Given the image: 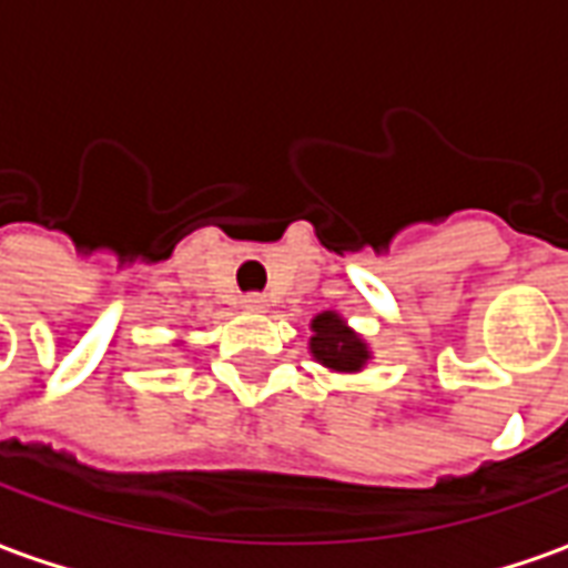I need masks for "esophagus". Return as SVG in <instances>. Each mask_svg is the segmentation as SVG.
Returning <instances> with one entry per match:
<instances>
[{
  "mask_svg": "<svg viewBox=\"0 0 568 568\" xmlns=\"http://www.w3.org/2000/svg\"><path fill=\"white\" fill-rule=\"evenodd\" d=\"M243 307L252 310V313H258V310L267 307V297L258 295V292H248V295H243V301H240Z\"/></svg>",
  "mask_w": 568,
  "mask_h": 568,
  "instance_id": "obj_1",
  "label": "esophagus"
}]
</instances>
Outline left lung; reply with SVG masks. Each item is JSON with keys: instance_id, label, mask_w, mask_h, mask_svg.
Listing matches in <instances>:
<instances>
[{"instance_id": "8db88e82", "label": "left lung", "mask_w": 568, "mask_h": 568, "mask_svg": "<svg viewBox=\"0 0 568 568\" xmlns=\"http://www.w3.org/2000/svg\"><path fill=\"white\" fill-rule=\"evenodd\" d=\"M313 341L310 349L320 358L322 365L334 371H358L368 362V349L358 341L356 334L349 332L341 316L334 313H322L313 320Z\"/></svg>"}]
</instances>
